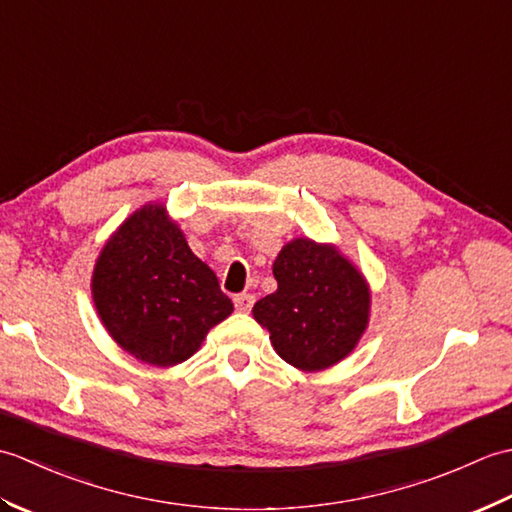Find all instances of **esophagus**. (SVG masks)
Masks as SVG:
<instances>
[{
	"label": "esophagus",
	"instance_id": "34e87169",
	"mask_svg": "<svg viewBox=\"0 0 512 512\" xmlns=\"http://www.w3.org/2000/svg\"><path fill=\"white\" fill-rule=\"evenodd\" d=\"M235 310L237 312H250V308H253L255 303V297L248 295V292H242V295H235Z\"/></svg>",
	"mask_w": 512,
	"mask_h": 512
}]
</instances>
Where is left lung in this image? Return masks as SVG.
<instances>
[{"instance_id": "obj_1", "label": "left lung", "mask_w": 512, "mask_h": 512, "mask_svg": "<svg viewBox=\"0 0 512 512\" xmlns=\"http://www.w3.org/2000/svg\"><path fill=\"white\" fill-rule=\"evenodd\" d=\"M277 290L259 299L255 319L275 352L303 372L339 363L367 328L369 290L363 275L334 246L295 239L281 248Z\"/></svg>"}]
</instances>
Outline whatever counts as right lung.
<instances>
[{
  "instance_id": "right-lung-1",
  "label": "right lung",
  "mask_w": 512,
  "mask_h": 512,
  "mask_svg": "<svg viewBox=\"0 0 512 512\" xmlns=\"http://www.w3.org/2000/svg\"><path fill=\"white\" fill-rule=\"evenodd\" d=\"M92 292L112 339L158 367L187 361L206 332L233 312L213 270L154 204L129 217L105 244Z\"/></svg>"
}]
</instances>
